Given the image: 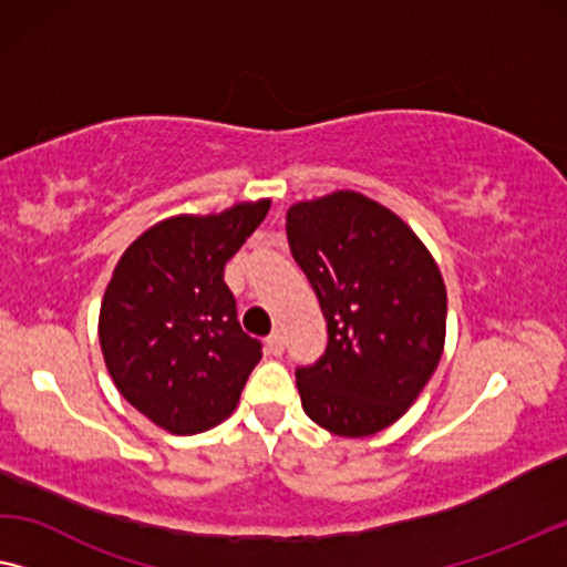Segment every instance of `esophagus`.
<instances>
[{"label": "esophagus", "instance_id": "1", "mask_svg": "<svg viewBox=\"0 0 567 567\" xmlns=\"http://www.w3.org/2000/svg\"><path fill=\"white\" fill-rule=\"evenodd\" d=\"M265 347H267V352L272 354V357H280V354L285 352V339H282V333H280V331L269 333L267 341H265Z\"/></svg>", "mask_w": 567, "mask_h": 567}]
</instances>
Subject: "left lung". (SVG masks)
Wrapping results in <instances>:
<instances>
[{
  "instance_id": "obj_1",
  "label": "left lung",
  "mask_w": 567,
  "mask_h": 567,
  "mask_svg": "<svg viewBox=\"0 0 567 567\" xmlns=\"http://www.w3.org/2000/svg\"><path fill=\"white\" fill-rule=\"evenodd\" d=\"M285 228L329 323L321 360L295 372L302 409L331 434H378L442 360L440 265L401 215L354 189L290 205Z\"/></svg>"
}]
</instances>
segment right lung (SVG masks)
Wrapping results in <instances>:
<instances>
[{"label":"right lung","mask_w":567,"mask_h":567,"mask_svg":"<svg viewBox=\"0 0 567 567\" xmlns=\"http://www.w3.org/2000/svg\"><path fill=\"white\" fill-rule=\"evenodd\" d=\"M272 200L182 213L135 238L110 277L100 347L115 388L164 432L189 436L236 411L261 344L244 333L223 267Z\"/></svg>","instance_id":"obj_1"}]
</instances>
